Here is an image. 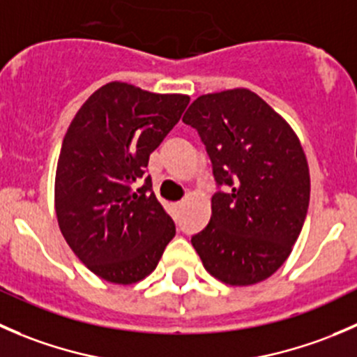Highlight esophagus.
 I'll return each instance as SVG.
<instances>
[{
  "label": "esophagus",
  "mask_w": 357,
  "mask_h": 357,
  "mask_svg": "<svg viewBox=\"0 0 357 357\" xmlns=\"http://www.w3.org/2000/svg\"><path fill=\"white\" fill-rule=\"evenodd\" d=\"M183 205H185V202H178V204H176V207H183Z\"/></svg>",
  "instance_id": "1"
}]
</instances>
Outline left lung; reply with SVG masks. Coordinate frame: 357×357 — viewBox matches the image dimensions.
<instances>
[{
  "label": "left lung",
  "mask_w": 357,
  "mask_h": 357,
  "mask_svg": "<svg viewBox=\"0 0 357 357\" xmlns=\"http://www.w3.org/2000/svg\"><path fill=\"white\" fill-rule=\"evenodd\" d=\"M183 122L199 131L218 185L207 228L192 238L204 268L226 285L275 275L304 226L309 165L289 122L247 88L202 95Z\"/></svg>",
  "instance_id": "1"
}]
</instances>
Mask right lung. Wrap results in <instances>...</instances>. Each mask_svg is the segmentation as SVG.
Wrapping results in <instances>:
<instances>
[{"mask_svg": "<svg viewBox=\"0 0 357 357\" xmlns=\"http://www.w3.org/2000/svg\"><path fill=\"white\" fill-rule=\"evenodd\" d=\"M188 103V95L112 81L68 126L56 164V219L79 261L105 282H142L174 238L176 226L150 176L139 188L136 183Z\"/></svg>", "mask_w": 357, "mask_h": 357, "instance_id": "obj_1", "label": "right lung"}]
</instances>
